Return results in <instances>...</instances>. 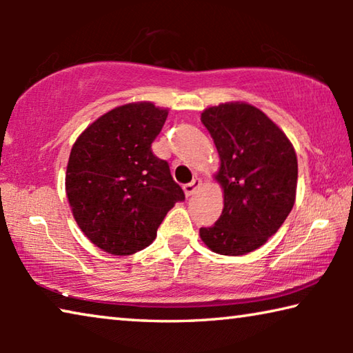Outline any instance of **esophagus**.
<instances>
[{
  "mask_svg": "<svg viewBox=\"0 0 353 353\" xmlns=\"http://www.w3.org/2000/svg\"><path fill=\"white\" fill-rule=\"evenodd\" d=\"M202 185V181L199 177H194L193 181H191L190 183H185L183 185V191H185V194L187 196H191V194H194L196 191L199 190V187Z\"/></svg>",
  "mask_w": 353,
  "mask_h": 353,
  "instance_id": "esophagus-1",
  "label": "esophagus"
}]
</instances>
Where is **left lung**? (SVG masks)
Returning a JSON list of instances; mask_svg holds the SVG:
<instances>
[{
  "label": "left lung",
  "instance_id": "1",
  "mask_svg": "<svg viewBox=\"0 0 353 353\" xmlns=\"http://www.w3.org/2000/svg\"><path fill=\"white\" fill-rule=\"evenodd\" d=\"M219 154L213 176L224 208L202 243L221 255L259 249L280 229L296 202L297 157L292 143L272 119L243 101L212 105L201 113Z\"/></svg>",
  "mask_w": 353,
  "mask_h": 353
}]
</instances>
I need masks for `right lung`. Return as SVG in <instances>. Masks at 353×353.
<instances>
[{"label": "right lung", "mask_w": 353, "mask_h": 353, "mask_svg": "<svg viewBox=\"0 0 353 353\" xmlns=\"http://www.w3.org/2000/svg\"><path fill=\"white\" fill-rule=\"evenodd\" d=\"M168 109L149 101L101 115L71 148L65 191L74 221L94 246L112 255L148 248L182 188L170 165L152 154Z\"/></svg>", "instance_id": "obj_1"}]
</instances>
